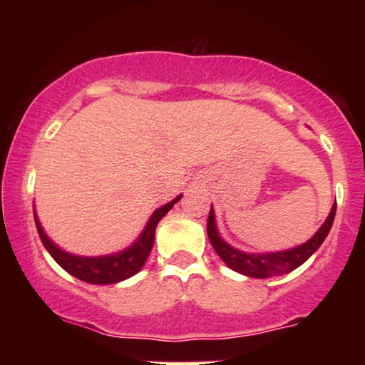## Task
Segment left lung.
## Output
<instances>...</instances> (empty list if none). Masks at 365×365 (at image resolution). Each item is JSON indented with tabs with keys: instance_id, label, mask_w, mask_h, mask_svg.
<instances>
[{
	"instance_id": "obj_1",
	"label": "left lung",
	"mask_w": 365,
	"mask_h": 365,
	"mask_svg": "<svg viewBox=\"0 0 365 365\" xmlns=\"http://www.w3.org/2000/svg\"><path fill=\"white\" fill-rule=\"evenodd\" d=\"M334 215H336V202L331 207V212L326 217L322 226L314 233L312 238L302 245H297L293 249L279 250V252H266V254H252L238 250L232 247L228 242L221 238L220 232H217L215 211H209L207 217V237L211 242L212 249L216 254L223 259V262L230 269L237 271V273L249 276V278H271V276H282L290 273V271L297 269L299 266L307 261L311 255L319 249L324 238L328 237L331 225L334 221Z\"/></svg>"
}]
</instances>
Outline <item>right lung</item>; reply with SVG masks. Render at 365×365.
I'll return each mask as SVG.
<instances>
[{
    "instance_id": "add662e5",
    "label": "right lung",
    "mask_w": 365,
    "mask_h": 365,
    "mask_svg": "<svg viewBox=\"0 0 365 365\" xmlns=\"http://www.w3.org/2000/svg\"><path fill=\"white\" fill-rule=\"evenodd\" d=\"M182 195L175 197L173 200L165 206L158 207L149 217L148 225L142 230V233L127 249L120 250V252L110 254V255H99V257H86V255H75L66 252L58 247L54 242L46 235V232L41 226L39 220H37L36 209H34V220L37 226V233H39L41 242L46 247L51 257L56 261L66 273H70L75 278L82 279V282L91 284H111L123 282V279L130 278V276L137 274L144 267L145 261H148L150 250L154 245V233H156V226L161 217L170 211Z\"/></svg>"
}]
</instances>
